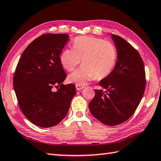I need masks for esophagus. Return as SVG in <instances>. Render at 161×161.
Wrapping results in <instances>:
<instances>
[{"instance_id": "obj_1", "label": "esophagus", "mask_w": 161, "mask_h": 161, "mask_svg": "<svg viewBox=\"0 0 161 161\" xmlns=\"http://www.w3.org/2000/svg\"><path fill=\"white\" fill-rule=\"evenodd\" d=\"M85 87V86L84 85H76V90H83V88Z\"/></svg>"}]
</instances>
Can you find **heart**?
Wrapping results in <instances>:
<instances>
[{"label":"heart","instance_id":"obj_1","mask_svg":"<svg viewBox=\"0 0 161 161\" xmlns=\"http://www.w3.org/2000/svg\"><path fill=\"white\" fill-rule=\"evenodd\" d=\"M117 58L116 48L110 42L80 36L74 39V48L62 51L60 60L68 71H73L82 60L83 65L68 76V80L83 85L94 76L102 79L110 75L115 66Z\"/></svg>","mask_w":161,"mask_h":161}]
</instances>
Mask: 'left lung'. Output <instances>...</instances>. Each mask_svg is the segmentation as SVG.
I'll use <instances>...</instances> for the list:
<instances>
[{
	"mask_svg": "<svg viewBox=\"0 0 161 161\" xmlns=\"http://www.w3.org/2000/svg\"><path fill=\"white\" fill-rule=\"evenodd\" d=\"M117 51L114 69L95 89L89 103L92 115L108 126L126 122L135 113L146 86L145 70L142 58L135 48L119 36L112 34Z\"/></svg>",
	"mask_w": 161,
	"mask_h": 161,
	"instance_id": "obj_1",
	"label": "left lung"
}]
</instances>
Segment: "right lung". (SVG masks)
I'll use <instances>...</instances> for the list:
<instances>
[{
    "label": "right lung",
    "instance_id": "obj_1",
    "mask_svg": "<svg viewBox=\"0 0 161 161\" xmlns=\"http://www.w3.org/2000/svg\"><path fill=\"white\" fill-rule=\"evenodd\" d=\"M69 39L66 34L39 36L26 47L16 66L13 85L19 106L36 126L48 128L60 123L76 93L75 85L62 84L67 75L60 55Z\"/></svg>",
    "mask_w": 161,
    "mask_h": 161
}]
</instances>
